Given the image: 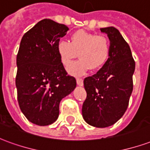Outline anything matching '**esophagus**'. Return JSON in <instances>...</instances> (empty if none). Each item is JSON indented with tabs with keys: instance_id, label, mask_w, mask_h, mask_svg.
<instances>
[{
	"instance_id": "obj_1",
	"label": "esophagus",
	"mask_w": 150,
	"mask_h": 150,
	"mask_svg": "<svg viewBox=\"0 0 150 150\" xmlns=\"http://www.w3.org/2000/svg\"><path fill=\"white\" fill-rule=\"evenodd\" d=\"M76 82H77V84H78L79 86H83V79L81 78L76 79Z\"/></svg>"
}]
</instances>
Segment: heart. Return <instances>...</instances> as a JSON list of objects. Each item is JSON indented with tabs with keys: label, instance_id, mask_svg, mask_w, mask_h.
<instances>
[{
	"label": "heart",
	"instance_id": "obj_1",
	"mask_svg": "<svg viewBox=\"0 0 150 150\" xmlns=\"http://www.w3.org/2000/svg\"><path fill=\"white\" fill-rule=\"evenodd\" d=\"M111 49L108 37L97 35L84 30H77L70 37V42L61 40L57 43V51L60 60L68 67L79 53V60L68 67L71 75H81L90 68L95 71L100 68L107 62Z\"/></svg>",
	"mask_w": 150,
	"mask_h": 150
}]
</instances>
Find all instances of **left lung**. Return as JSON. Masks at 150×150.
I'll return each instance as SVG.
<instances>
[{
  "label": "left lung",
  "instance_id": "8db88e82",
  "mask_svg": "<svg viewBox=\"0 0 150 150\" xmlns=\"http://www.w3.org/2000/svg\"><path fill=\"white\" fill-rule=\"evenodd\" d=\"M100 30L110 40V54L96 74L83 80L87 98L82 114L90 125L105 128L118 121L127 110L133 89L135 61L129 44L117 29L110 26Z\"/></svg>",
  "mask_w": 150,
  "mask_h": 150
}]
</instances>
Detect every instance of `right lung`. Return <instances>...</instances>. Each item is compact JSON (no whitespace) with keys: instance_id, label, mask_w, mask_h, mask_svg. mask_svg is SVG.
<instances>
[{"instance_id":"right-lung-1","label":"right lung","mask_w":150,"mask_h":150,"mask_svg":"<svg viewBox=\"0 0 150 150\" xmlns=\"http://www.w3.org/2000/svg\"><path fill=\"white\" fill-rule=\"evenodd\" d=\"M69 28L43 19L21 38L17 55L16 87L20 109L33 124L45 126L58 119L59 103L76 87L57 51Z\"/></svg>"}]
</instances>
